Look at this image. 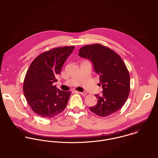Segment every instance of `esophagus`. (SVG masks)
<instances>
[{
    "label": "esophagus",
    "instance_id": "34e87169",
    "mask_svg": "<svg viewBox=\"0 0 158 158\" xmlns=\"http://www.w3.org/2000/svg\"><path fill=\"white\" fill-rule=\"evenodd\" d=\"M77 92L80 93L81 95H83V96H85V95H87V92Z\"/></svg>",
    "mask_w": 158,
    "mask_h": 158
}]
</instances>
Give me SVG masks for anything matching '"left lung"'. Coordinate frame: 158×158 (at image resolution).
Segmentation results:
<instances>
[{"mask_svg":"<svg viewBox=\"0 0 158 158\" xmlns=\"http://www.w3.org/2000/svg\"><path fill=\"white\" fill-rule=\"evenodd\" d=\"M79 56L92 62L100 77L103 94H95L97 104L90 110L100 117H107L118 111L125 103L130 90V76L122 58L112 49L100 44L82 47Z\"/></svg>","mask_w":158,"mask_h":158,"instance_id":"obj_1","label":"left lung"}]
</instances>
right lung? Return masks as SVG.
<instances>
[{"instance_id": "obj_1", "label": "right lung", "mask_w": 158, "mask_h": 158, "mask_svg": "<svg viewBox=\"0 0 158 158\" xmlns=\"http://www.w3.org/2000/svg\"><path fill=\"white\" fill-rule=\"evenodd\" d=\"M74 46L56 47L38 55L28 68L23 85L27 102L34 113L52 118L66 107L70 91L58 89L53 83Z\"/></svg>"}]
</instances>
